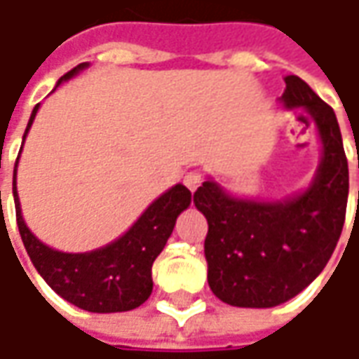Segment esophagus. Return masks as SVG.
<instances>
[{"mask_svg": "<svg viewBox=\"0 0 359 359\" xmlns=\"http://www.w3.org/2000/svg\"><path fill=\"white\" fill-rule=\"evenodd\" d=\"M201 182H203V175L200 172H187L184 177V184L189 191H196L201 186Z\"/></svg>", "mask_w": 359, "mask_h": 359, "instance_id": "esophagus-1", "label": "esophagus"}]
</instances>
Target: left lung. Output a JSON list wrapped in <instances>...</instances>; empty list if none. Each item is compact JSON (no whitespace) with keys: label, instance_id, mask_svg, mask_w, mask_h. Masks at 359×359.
<instances>
[{"label":"left lung","instance_id":"8db88e82","mask_svg":"<svg viewBox=\"0 0 359 359\" xmlns=\"http://www.w3.org/2000/svg\"><path fill=\"white\" fill-rule=\"evenodd\" d=\"M283 81L282 104L306 109L322 140L311 186L278 201L231 198L214 180L194 194L208 219V283L238 308H273L306 290L334 254L346 222L350 173L336 114L304 79Z\"/></svg>","mask_w":359,"mask_h":359}]
</instances>
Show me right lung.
Segmentation results:
<instances>
[{"instance_id": "obj_1", "label": "right lung", "mask_w": 359, "mask_h": 359, "mask_svg": "<svg viewBox=\"0 0 359 359\" xmlns=\"http://www.w3.org/2000/svg\"><path fill=\"white\" fill-rule=\"evenodd\" d=\"M86 67L88 63H79L72 72L60 77L57 86ZM37 107L39 105H35L32 111L23 140L34 123ZM15 170L13 198L21 241L27 250L29 259L34 262L35 269L48 282L49 287L69 304L95 313L128 311L142 306L154 290L151 266L161 254L168 238L172 236L177 215L187 210L191 201V191L186 186L177 184L163 196H159L140 215V219L116 241L86 254H65L51 250L43 241L37 240L25 226L15 189Z\"/></svg>"}]
</instances>
